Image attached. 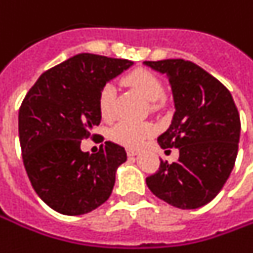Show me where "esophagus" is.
Listing matches in <instances>:
<instances>
[{"label": "esophagus", "instance_id": "esophagus-1", "mask_svg": "<svg viewBox=\"0 0 253 253\" xmlns=\"http://www.w3.org/2000/svg\"><path fill=\"white\" fill-rule=\"evenodd\" d=\"M126 152H127V156H135V155L138 153L137 149H132V148H127Z\"/></svg>", "mask_w": 253, "mask_h": 253}]
</instances>
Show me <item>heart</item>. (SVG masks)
Listing matches in <instances>:
<instances>
[{
  "mask_svg": "<svg viewBox=\"0 0 253 253\" xmlns=\"http://www.w3.org/2000/svg\"><path fill=\"white\" fill-rule=\"evenodd\" d=\"M125 84L135 91H138L146 101L153 102L152 107L156 108L159 100L164 96V86L162 81L153 72L145 68H138L125 77ZM115 101L116 93L112 84H105L98 94V112L104 121H111L115 116ZM155 134V126L152 123H135V122H119L111 130V138L115 142L127 146L138 148L146 139Z\"/></svg>",
  "mask_w": 253,
  "mask_h": 253,
  "instance_id": "1",
  "label": "heart"
}]
</instances>
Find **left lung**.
Wrapping results in <instances>:
<instances>
[{"mask_svg":"<svg viewBox=\"0 0 253 253\" xmlns=\"http://www.w3.org/2000/svg\"><path fill=\"white\" fill-rule=\"evenodd\" d=\"M167 74L175 101V114L157 142L178 148L179 159L146 178L160 200L182 210H193L216 197L236 163L240 115L230 91L216 78L189 60L145 61Z\"/></svg>","mask_w":253,"mask_h":253,"instance_id":"1","label":"left lung"}]
</instances>
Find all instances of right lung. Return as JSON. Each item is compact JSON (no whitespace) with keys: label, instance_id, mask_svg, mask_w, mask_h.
<instances>
[{"label":"right lung","instance_id":"obj_1","mask_svg":"<svg viewBox=\"0 0 253 253\" xmlns=\"http://www.w3.org/2000/svg\"><path fill=\"white\" fill-rule=\"evenodd\" d=\"M132 61L81 53L45 71L19 109V138L33 188L52 210L82 215L112 193L115 172L126 152L111 141L93 155L81 151L100 125L98 94Z\"/></svg>","mask_w":253,"mask_h":253}]
</instances>
